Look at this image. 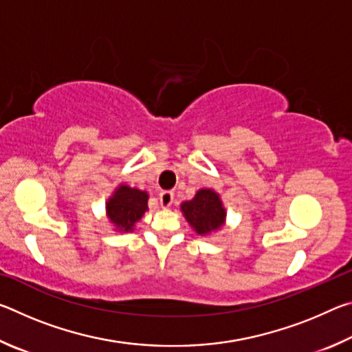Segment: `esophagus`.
I'll return each instance as SVG.
<instances>
[{
	"instance_id": "obj_1",
	"label": "esophagus",
	"mask_w": 352,
	"mask_h": 352,
	"mask_svg": "<svg viewBox=\"0 0 352 352\" xmlns=\"http://www.w3.org/2000/svg\"><path fill=\"white\" fill-rule=\"evenodd\" d=\"M172 204H174V192H170V190H163V192L160 194V205H162V208H169Z\"/></svg>"
}]
</instances>
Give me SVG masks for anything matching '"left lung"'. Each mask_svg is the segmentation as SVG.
Instances as JSON below:
<instances>
[{
  "label": "left lung",
  "mask_w": 352,
  "mask_h": 352,
  "mask_svg": "<svg viewBox=\"0 0 352 352\" xmlns=\"http://www.w3.org/2000/svg\"><path fill=\"white\" fill-rule=\"evenodd\" d=\"M182 211L199 234H208L220 228L225 220L222 201L211 189H200L192 200L184 201Z\"/></svg>",
  "instance_id": "left-lung-1"
}]
</instances>
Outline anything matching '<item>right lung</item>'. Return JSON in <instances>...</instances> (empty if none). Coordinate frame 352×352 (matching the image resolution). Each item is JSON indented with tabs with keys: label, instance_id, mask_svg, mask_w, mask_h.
I'll list each match as a JSON object with an SVG mask.
<instances>
[{
	"label": "right lung",
	"instance_id": "add662e5",
	"mask_svg": "<svg viewBox=\"0 0 352 352\" xmlns=\"http://www.w3.org/2000/svg\"><path fill=\"white\" fill-rule=\"evenodd\" d=\"M147 192L122 184L107 204V214L119 230L132 231L147 210Z\"/></svg>",
	"mask_w": 352,
	"mask_h": 352
}]
</instances>
